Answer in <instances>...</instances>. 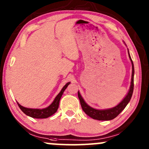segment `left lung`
Masks as SVG:
<instances>
[{
	"instance_id": "obj_1",
	"label": "left lung",
	"mask_w": 149,
	"mask_h": 149,
	"mask_svg": "<svg viewBox=\"0 0 149 149\" xmlns=\"http://www.w3.org/2000/svg\"><path fill=\"white\" fill-rule=\"evenodd\" d=\"M128 55L129 58L130 59L132 63V78H131V84L130 87L129 91L126 95V96L124 97L123 100L121 101L120 103L116 107L110 108V109H94L89 106L83 98L80 95L79 91L78 92V98H79L80 104H81L82 109H83V111H84L87 115L91 117L92 118L95 120H111L115 118L118 116L124 110L125 108L129 103V102L131 100V97L132 96L133 90H134V64H133V61L132 60L130 54L129 50H128Z\"/></svg>"
}]
</instances>
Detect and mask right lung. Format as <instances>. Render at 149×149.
I'll list each match as a JSON object with an SVG mask.
<instances>
[{
    "label": "right lung",
    "mask_w": 149,
    "mask_h": 149,
    "mask_svg": "<svg viewBox=\"0 0 149 149\" xmlns=\"http://www.w3.org/2000/svg\"><path fill=\"white\" fill-rule=\"evenodd\" d=\"M70 82L66 83V85L63 87L61 90L59 94L57 95V97L54 98V101L50 105L48 106L47 107L44 108V109H30V108H26L22 107L17 102V104L20 109L23 111L26 115L30 117L33 118H47L49 117V116H52L53 114L57 112L58 108H59V101L61 96H62L63 93H64V90H66L68 85L70 84Z\"/></svg>",
    "instance_id": "add662e5"
}]
</instances>
